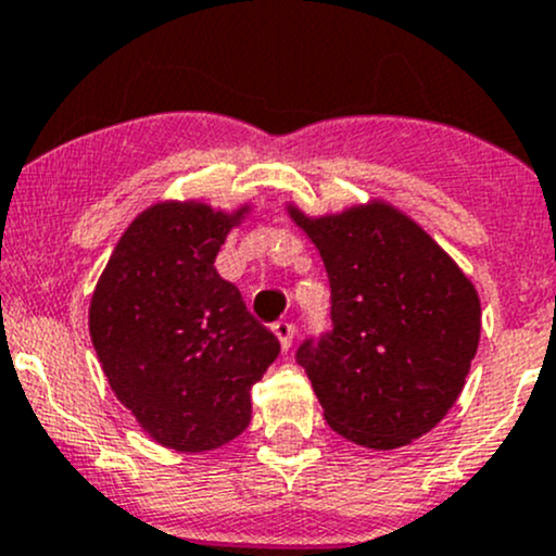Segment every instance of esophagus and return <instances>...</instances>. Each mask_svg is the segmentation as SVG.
<instances>
[{"label":"esophagus","mask_w":556,"mask_h":556,"mask_svg":"<svg viewBox=\"0 0 556 556\" xmlns=\"http://www.w3.org/2000/svg\"><path fill=\"white\" fill-rule=\"evenodd\" d=\"M271 330H274V336H277L282 352H288L290 343H293V336H295V325L288 323V319H279V323H274Z\"/></svg>","instance_id":"34e87169"}]
</instances>
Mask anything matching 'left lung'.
<instances>
[{"label": "left lung", "instance_id": "1", "mask_svg": "<svg viewBox=\"0 0 556 556\" xmlns=\"http://www.w3.org/2000/svg\"><path fill=\"white\" fill-rule=\"evenodd\" d=\"M330 279L332 330L295 359L332 431L370 450L410 445L447 416L479 346V295L445 250L386 202L308 218Z\"/></svg>", "mask_w": 556, "mask_h": 556}]
</instances>
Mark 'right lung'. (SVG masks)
Returning a JSON list of instances; mask_svg holds the SVG:
<instances>
[{
    "mask_svg": "<svg viewBox=\"0 0 556 556\" xmlns=\"http://www.w3.org/2000/svg\"><path fill=\"white\" fill-rule=\"evenodd\" d=\"M248 210L151 204L122 233L90 301V338L111 391L151 440L180 453L242 434L250 389L279 354L274 332L215 271Z\"/></svg>",
    "mask_w": 556,
    "mask_h": 556,
    "instance_id": "add662e5",
    "label": "right lung"
}]
</instances>
